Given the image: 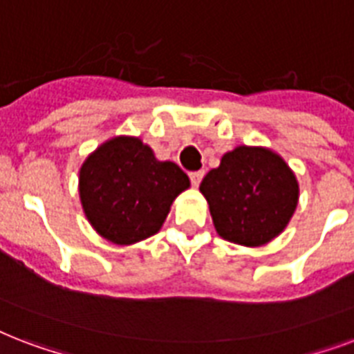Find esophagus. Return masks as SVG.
Instances as JSON below:
<instances>
[{
    "instance_id": "1",
    "label": "esophagus",
    "mask_w": 354,
    "mask_h": 354,
    "mask_svg": "<svg viewBox=\"0 0 354 354\" xmlns=\"http://www.w3.org/2000/svg\"><path fill=\"white\" fill-rule=\"evenodd\" d=\"M203 175H205V171H203V169H199V171H192V174H190L192 185L196 186V188L199 186V183L203 180Z\"/></svg>"
}]
</instances>
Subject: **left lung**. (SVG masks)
<instances>
[{"mask_svg": "<svg viewBox=\"0 0 354 354\" xmlns=\"http://www.w3.org/2000/svg\"><path fill=\"white\" fill-rule=\"evenodd\" d=\"M216 232L245 248H260L281 234L299 203L294 169L270 147L238 146L227 151L199 186Z\"/></svg>", "mask_w": 354, "mask_h": 354, "instance_id": "left-lung-1", "label": "left lung"}]
</instances>
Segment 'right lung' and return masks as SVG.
I'll return each mask as SVG.
<instances>
[{"mask_svg":"<svg viewBox=\"0 0 354 354\" xmlns=\"http://www.w3.org/2000/svg\"><path fill=\"white\" fill-rule=\"evenodd\" d=\"M190 179L171 160H158L138 136H112L79 168L81 207L101 238L133 245L157 234L175 197Z\"/></svg>","mask_w":354,"mask_h":354,"instance_id":"add662e5","label":"right lung"}]
</instances>
